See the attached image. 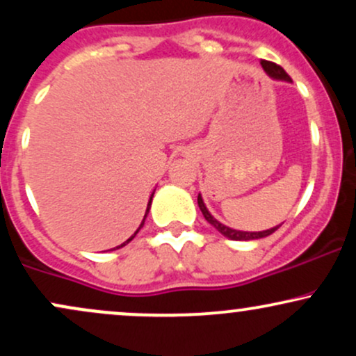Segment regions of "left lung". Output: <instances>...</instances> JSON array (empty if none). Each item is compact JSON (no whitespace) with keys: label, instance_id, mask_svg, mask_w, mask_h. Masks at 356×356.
I'll return each instance as SVG.
<instances>
[{"label":"left lung","instance_id":"8db88e82","mask_svg":"<svg viewBox=\"0 0 356 356\" xmlns=\"http://www.w3.org/2000/svg\"><path fill=\"white\" fill-rule=\"evenodd\" d=\"M261 65H263L264 72H266L269 76H273V79H280V80H286V81L291 80V79H289L288 73H286V72L283 70V68L280 67V65L273 63V61H268V60H263V61H261ZM197 204H199V209L202 211L204 218H206L207 222L212 224V226H214L216 229H218V231L220 232V234L226 236V238H229V239H234V241H251V239H261V238H266V236L273 234V232H275V231L277 229V227L281 226V224H280V226L271 227V229H268V231H261V232L236 231V229H231V227L224 226V224H220L219 220H216L214 218H212V216L209 214V211H207V209H206V206H204V201H202L201 194L197 195Z\"/></svg>","mask_w":356,"mask_h":356}]
</instances>
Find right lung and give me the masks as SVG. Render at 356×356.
<instances>
[{
  "label": "right lung",
  "instance_id": "right-lung-1",
  "mask_svg": "<svg viewBox=\"0 0 356 356\" xmlns=\"http://www.w3.org/2000/svg\"><path fill=\"white\" fill-rule=\"evenodd\" d=\"M150 202H152V197H150V201H149V206H147V211H145V216H144V220H145V218H147V212H149V209H150ZM144 220H142V224H140V227H142V226H144ZM140 227H138V229H137V231H136V234H137V232H138V231H140ZM136 234H134V236H132V238H130V239H127V241H125V243H124V244H120V246H117V248H122V246H125V244H129V243H130V241H132V239H134V238H136Z\"/></svg>",
  "mask_w": 356,
  "mask_h": 356
}]
</instances>
